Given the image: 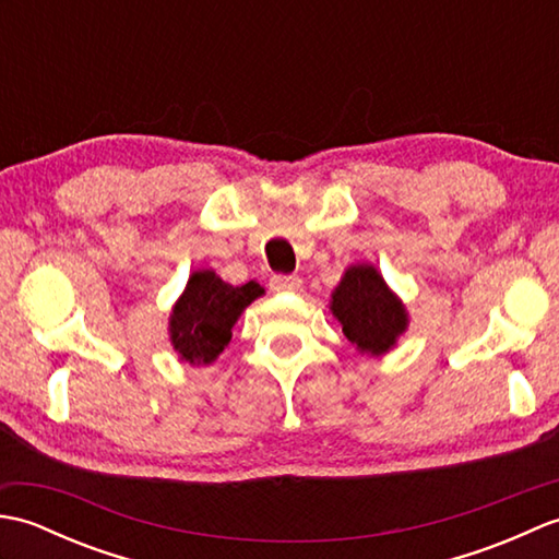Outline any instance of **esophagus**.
I'll use <instances>...</instances> for the list:
<instances>
[{"label": "esophagus", "mask_w": 559, "mask_h": 559, "mask_svg": "<svg viewBox=\"0 0 559 559\" xmlns=\"http://www.w3.org/2000/svg\"><path fill=\"white\" fill-rule=\"evenodd\" d=\"M269 286L273 293H295L302 288V278L298 276H273L269 281Z\"/></svg>", "instance_id": "1"}]
</instances>
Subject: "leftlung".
I'll use <instances>...</instances> for the list:
<instances>
[{
  "instance_id": "1",
  "label": "left lung",
  "mask_w": 559,
  "mask_h": 559,
  "mask_svg": "<svg viewBox=\"0 0 559 559\" xmlns=\"http://www.w3.org/2000/svg\"><path fill=\"white\" fill-rule=\"evenodd\" d=\"M329 312L341 324L350 346L372 358L396 348L411 324L406 305L372 264H353L343 271L331 293Z\"/></svg>"
}]
</instances>
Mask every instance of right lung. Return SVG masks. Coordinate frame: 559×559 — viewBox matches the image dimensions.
I'll return each instance as SVG.
<instances>
[{"label": "right lung", "mask_w": 559, "mask_h": 559, "mask_svg": "<svg viewBox=\"0 0 559 559\" xmlns=\"http://www.w3.org/2000/svg\"><path fill=\"white\" fill-rule=\"evenodd\" d=\"M261 295L264 288L254 281L230 286L213 269L192 271L170 310V346L182 362L194 367L216 362L233 338L237 319Z\"/></svg>", "instance_id": "obj_1"}]
</instances>
